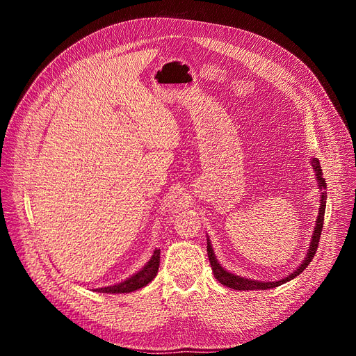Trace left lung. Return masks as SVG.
I'll use <instances>...</instances> for the list:
<instances>
[{
  "label": "left lung",
  "instance_id": "left-lung-1",
  "mask_svg": "<svg viewBox=\"0 0 356 356\" xmlns=\"http://www.w3.org/2000/svg\"><path fill=\"white\" fill-rule=\"evenodd\" d=\"M311 165L314 167L315 171V179L318 181V189L321 191V200H319V209H318V217H316V222L314 226V231H312V236H311V243H309L307 247V253L305 254V259L302 260V263L299 266H297L293 272H290L286 277H284L282 280L278 281H257V280H250L245 277H241V275H235L232 272H229L227 269H225L219 260L216 259L214 254V250L211 245V241L207 236V254H209V260H210V265L214 273V278L219 281L222 285L229 286V289L232 290H239V291H251V290H270L275 289V286L282 285L285 282H289L291 280H294L296 277H299V275L307 268L309 263L312 261L315 253H316V247L319 243V236H321V231H323V223H324V214H325V204H327V195H325V179L323 177V168L319 165V159L318 158H311Z\"/></svg>",
  "mask_w": 356,
  "mask_h": 356
}]
</instances>
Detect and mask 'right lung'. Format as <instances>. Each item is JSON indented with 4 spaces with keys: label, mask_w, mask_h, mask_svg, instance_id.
I'll return each mask as SVG.
<instances>
[{
    "label": "right lung",
    "mask_w": 356,
    "mask_h": 356,
    "mask_svg": "<svg viewBox=\"0 0 356 356\" xmlns=\"http://www.w3.org/2000/svg\"><path fill=\"white\" fill-rule=\"evenodd\" d=\"M159 253H161V250L155 248L151 259L145 263V266H142L139 270L130 275L129 278H125L121 282L112 284L108 286H100V289H95L93 291L109 293V294H122V293H131V291L142 289V286L147 285L156 277L158 268H159Z\"/></svg>",
    "instance_id": "add662e5"
}]
</instances>
